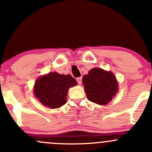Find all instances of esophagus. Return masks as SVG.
Returning <instances> with one entry per match:
<instances>
[{"label": "esophagus", "instance_id": "esophagus-1", "mask_svg": "<svg viewBox=\"0 0 152 152\" xmlns=\"http://www.w3.org/2000/svg\"><path fill=\"white\" fill-rule=\"evenodd\" d=\"M76 81H77L78 84H81V82H82V77H78V78H76Z\"/></svg>", "mask_w": 152, "mask_h": 152}]
</instances>
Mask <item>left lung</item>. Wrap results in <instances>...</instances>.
<instances>
[{
	"instance_id": "obj_1",
	"label": "left lung",
	"mask_w": 152,
	"mask_h": 152,
	"mask_svg": "<svg viewBox=\"0 0 152 152\" xmlns=\"http://www.w3.org/2000/svg\"><path fill=\"white\" fill-rule=\"evenodd\" d=\"M88 99L98 104H107L118 91L114 74L101 68H92L82 79Z\"/></svg>"
}]
</instances>
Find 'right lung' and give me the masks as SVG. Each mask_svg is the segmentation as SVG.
Instances as JSON below:
<instances>
[{
    "label": "right lung",
    "mask_w": 152,
    "mask_h": 152,
    "mask_svg": "<svg viewBox=\"0 0 152 152\" xmlns=\"http://www.w3.org/2000/svg\"><path fill=\"white\" fill-rule=\"evenodd\" d=\"M76 84L71 75L50 72L37 80L34 92L43 105L54 109L66 104L68 89Z\"/></svg>",
    "instance_id": "1"
}]
</instances>
